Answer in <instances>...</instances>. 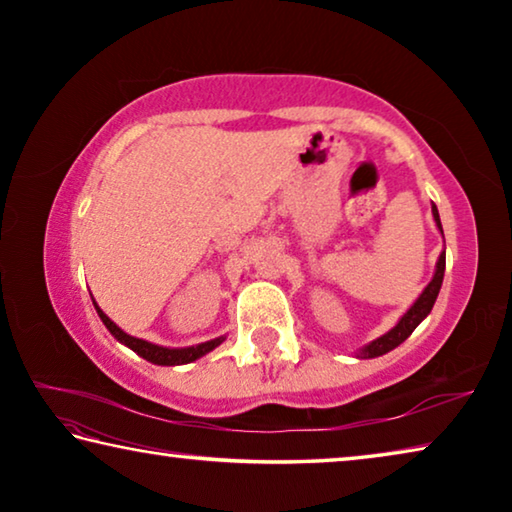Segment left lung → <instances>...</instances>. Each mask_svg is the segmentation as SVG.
I'll use <instances>...</instances> for the list:
<instances>
[{
  "instance_id": "1",
  "label": "left lung",
  "mask_w": 512,
  "mask_h": 512,
  "mask_svg": "<svg viewBox=\"0 0 512 512\" xmlns=\"http://www.w3.org/2000/svg\"><path fill=\"white\" fill-rule=\"evenodd\" d=\"M431 212H433V221H436L438 230L443 232V225H440V216H438V210L436 205H431ZM443 277H445V250L440 253L438 257V264H436V273H433L431 282L427 284V289H424L420 293V298L413 302L411 309L406 311V314L400 318V323H397L391 332H386L384 336H379V339H375L372 343H368L366 348L359 350V357L361 359H375V357H381V354L391 352L395 350L397 345L404 343L409 336L413 334V329L418 327L424 318L429 316V311L433 309V302H436L438 298V291L440 287H443Z\"/></svg>"
}]
</instances>
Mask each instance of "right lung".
<instances>
[{
    "label": "right lung",
    "mask_w": 512,
    "mask_h": 512,
    "mask_svg": "<svg viewBox=\"0 0 512 512\" xmlns=\"http://www.w3.org/2000/svg\"><path fill=\"white\" fill-rule=\"evenodd\" d=\"M92 302H94V300H92ZM94 309H97V314H99V318L103 320V325L108 327V332H110L112 336H115V339H117L119 343L128 345V348L140 354L142 359L151 361V363H158V366H180V363H192V361H196V359H201L203 354L212 352V350L216 348V345L223 343V336H219V339L198 343V345H192V348H162V345H155V343H149V341L135 339V336L126 334L124 329H119L106 314H103L97 302H94Z\"/></svg>",
    "instance_id": "1"
}]
</instances>
